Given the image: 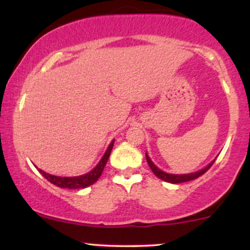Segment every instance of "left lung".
Instances as JSON below:
<instances>
[{"label":"left lung","mask_w":250,"mask_h":250,"mask_svg":"<svg viewBox=\"0 0 250 250\" xmlns=\"http://www.w3.org/2000/svg\"><path fill=\"white\" fill-rule=\"evenodd\" d=\"M146 159H147V162L149 165V167H150L151 171L156 175L159 179H161L163 181H166V182H169V183H182V182H188V181H191V180H195L197 179V177L201 176V175H203L206 173V171L208 170L209 168L213 166V163L215 162V160L213 162H210L207 167H205L203 169H201V170L196 171V173H191V174H183V175H176V174H167L165 173V171H162L161 169H159L156 167V166L154 165L153 162H151V160L149 159V156L147 154H146Z\"/></svg>","instance_id":"1"}]
</instances>
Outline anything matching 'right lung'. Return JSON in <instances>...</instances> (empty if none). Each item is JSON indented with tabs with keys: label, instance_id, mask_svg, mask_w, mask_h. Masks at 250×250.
<instances>
[{
	"label": "right lung",
	"instance_id": "right-lung-1",
	"mask_svg": "<svg viewBox=\"0 0 250 250\" xmlns=\"http://www.w3.org/2000/svg\"><path fill=\"white\" fill-rule=\"evenodd\" d=\"M114 146V140L110 142L107 150H105L104 155L101 159V161L97 163V166L93 170H90L89 173L81 175V176H75V177H61V176H54V175H50L45 171H43L42 169H39V171L41 173L43 176L45 177L49 182L53 183V185L57 186L60 188H68V189H82L87 188L89 186H91L93 183H95L99 177L101 176L103 169H104L105 165H107V161L110 156L111 149H113Z\"/></svg>",
	"mask_w": 250,
	"mask_h": 250
}]
</instances>
